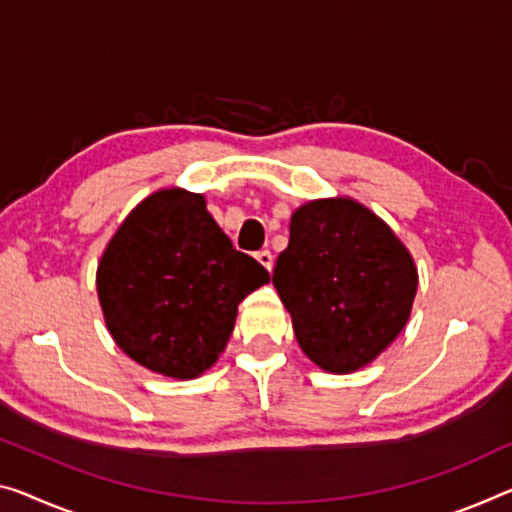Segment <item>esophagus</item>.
Returning <instances> with one entry per match:
<instances>
[{"mask_svg":"<svg viewBox=\"0 0 512 512\" xmlns=\"http://www.w3.org/2000/svg\"><path fill=\"white\" fill-rule=\"evenodd\" d=\"M256 261L261 263L267 272H272V267H274V256L270 254V251H267V249H261V251H258V254H256Z\"/></svg>","mask_w":512,"mask_h":512,"instance_id":"1","label":"esophagus"}]
</instances>
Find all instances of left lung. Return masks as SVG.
Instances as JSON below:
<instances>
[{"instance_id": "left-lung-1", "label": "left lung", "mask_w": 512, "mask_h": 512, "mask_svg": "<svg viewBox=\"0 0 512 512\" xmlns=\"http://www.w3.org/2000/svg\"><path fill=\"white\" fill-rule=\"evenodd\" d=\"M272 283L304 355L345 375L371 364L403 332L419 272L384 219L350 196H334L293 212Z\"/></svg>"}]
</instances>
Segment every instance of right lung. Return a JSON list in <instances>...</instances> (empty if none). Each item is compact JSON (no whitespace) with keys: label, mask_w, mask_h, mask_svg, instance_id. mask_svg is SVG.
Returning a JSON list of instances; mask_svg holds the SVG:
<instances>
[{"label":"right lung","mask_w":512,"mask_h":512,"mask_svg":"<svg viewBox=\"0 0 512 512\" xmlns=\"http://www.w3.org/2000/svg\"><path fill=\"white\" fill-rule=\"evenodd\" d=\"M270 281L233 249L206 196L164 187L137 203L102 251L96 288L114 343L139 366L194 380L222 355L238 304Z\"/></svg>","instance_id":"1"}]
</instances>
